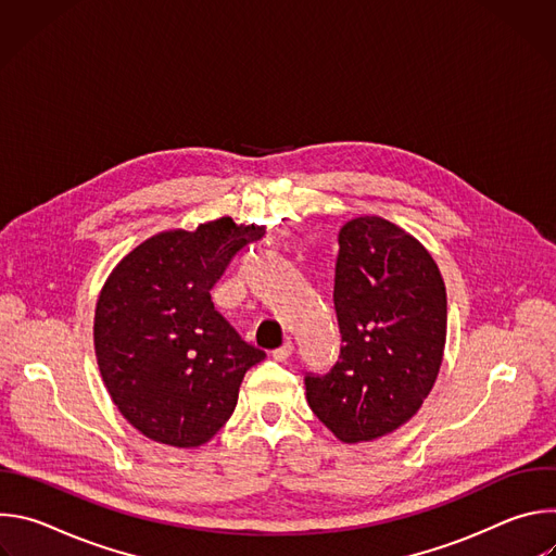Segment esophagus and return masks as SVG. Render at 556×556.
<instances>
[{
    "mask_svg": "<svg viewBox=\"0 0 556 556\" xmlns=\"http://www.w3.org/2000/svg\"><path fill=\"white\" fill-rule=\"evenodd\" d=\"M292 352H294L292 341H286L281 348H277V350L273 352V358H275V361H286V358L292 356Z\"/></svg>",
    "mask_w": 556,
    "mask_h": 556,
    "instance_id": "34e87169",
    "label": "esophagus"
}]
</instances>
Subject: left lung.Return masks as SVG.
I'll return each mask as SVG.
<instances>
[{
    "label": "left lung",
    "mask_w": 556,
    "mask_h": 556,
    "mask_svg": "<svg viewBox=\"0 0 556 556\" xmlns=\"http://www.w3.org/2000/svg\"><path fill=\"white\" fill-rule=\"evenodd\" d=\"M334 307L341 356L305 376V399L341 442L401 429L435 384L446 343V288L431 253L378 215L339 232Z\"/></svg>",
    "instance_id": "1"
}]
</instances>
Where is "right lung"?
I'll return each mask as SVG.
<instances>
[{
	"mask_svg": "<svg viewBox=\"0 0 556 556\" xmlns=\"http://www.w3.org/2000/svg\"><path fill=\"white\" fill-rule=\"evenodd\" d=\"M266 226L219 217L163 230L110 273L94 312V352L123 418L153 442L193 448L230 418L264 352L215 309L211 288Z\"/></svg>",
	"mask_w": 556,
	"mask_h": 556,
	"instance_id": "right-lung-1",
	"label": "right lung"
}]
</instances>
